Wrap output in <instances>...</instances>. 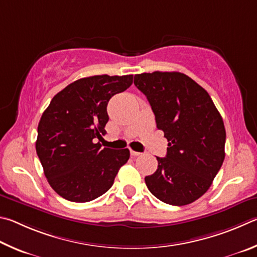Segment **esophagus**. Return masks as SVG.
I'll return each instance as SVG.
<instances>
[{"mask_svg":"<svg viewBox=\"0 0 257 257\" xmlns=\"http://www.w3.org/2000/svg\"><path fill=\"white\" fill-rule=\"evenodd\" d=\"M130 154H131V156H133V157H137V156H140L141 154L140 152H138V151H134V150H130Z\"/></svg>","mask_w":257,"mask_h":257,"instance_id":"obj_1","label":"esophagus"}]
</instances>
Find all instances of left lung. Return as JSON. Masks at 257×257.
I'll list each match as a JSON object with an SVG mask.
<instances>
[{
	"label": "left lung",
	"instance_id": "left-lung-1",
	"mask_svg": "<svg viewBox=\"0 0 257 257\" xmlns=\"http://www.w3.org/2000/svg\"><path fill=\"white\" fill-rule=\"evenodd\" d=\"M134 84L168 140L167 155L157 157L158 169L145 178L147 186L165 203L190 204L209 190L222 166V117L206 90L181 72L136 74Z\"/></svg>",
	"mask_w": 257,
	"mask_h": 257
}]
</instances>
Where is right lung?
<instances>
[{
	"label": "right lung",
	"instance_id": "obj_1",
	"mask_svg": "<svg viewBox=\"0 0 257 257\" xmlns=\"http://www.w3.org/2000/svg\"><path fill=\"white\" fill-rule=\"evenodd\" d=\"M133 83V75H93L74 81L52 99L38 124L36 152L49 185L71 202L92 201L114 184L128 149L101 148L107 105Z\"/></svg>",
	"mask_w": 257,
	"mask_h": 257
}]
</instances>
